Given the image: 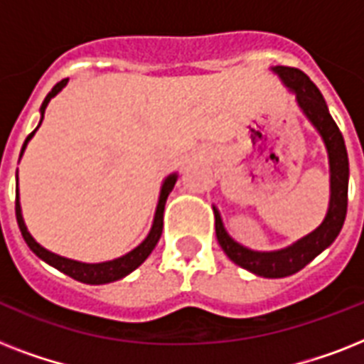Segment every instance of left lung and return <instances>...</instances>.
<instances>
[{"instance_id": "obj_1", "label": "left lung", "mask_w": 364, "mask_h": 364, "mask_svg": "<svg viewBox=\"0 0 364 364\" xmlns=\"http://www.w3.org/2000/svg\"><path fill=\"white\" fill-rule=\"evenodd\" d=\"M282 81L287 85L299 102L300 109L304 111L311 124L316 126L321 134L323 141L328 151V164H331V204L325 221L321 227L308 234L306 238L299 240L293 245L282 251L272 253H259L243 247L234 242L223 227L221 215L213 208L215 213V234L217 242L227 253V257L245 270L253 272L262 277H287L302 270L308 262L316 259L323 249H327L336 240L342 230L348 213V179H350V162H348V151H346L344 137L338 130L336 122L328 113L327 104L323 100L319 88L310 81V77L304 71L289 65H276L274 68Z\"/></svg>"}]
</instances>
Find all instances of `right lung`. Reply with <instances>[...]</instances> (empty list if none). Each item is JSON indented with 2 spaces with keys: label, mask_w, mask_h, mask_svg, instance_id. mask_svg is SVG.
Here are the masks:
<instances>
[{
  "label": "right lung",
  "mask_w": 364,
  "mask_h": 364,
  "mask_svg": "<svg viewBox=\"0 0 364 364\" xmlns=\"http://www.w3.org/2000/svg\"><path fill=\"white\" fill-rule=\"evenodd\" d=\"M65 82L68 79H62L60 82L54 85V88L50 92L47 94V98L43 102L41 105V122H43V117H45V109H47L48 102L50 98H54L56 94L65 87ZM39 122V124H41ZM37 130V128H36ZM36 130L31 132L30 136L26 137L24 145H22V151H20V156L24 153L26 145L28 141L31 139V136L36 134ZM176 179L177 176H170L168 179L164 181L162 185V191H160V198H159V205H156V213H154V221H153V228H151V232L145 240H143L139 245H137L134 251H130L128 255L121 257V259H115V260H107V262H100V264H85V262H77V260H71V259H64V257H60V255H54L50 251H47L45 247H41L36 240L31 238L30 232H28V228L24 225V219H22V211H20V202H18V188H16V205H14V211H16V223H18V228L20 232H22V238L26 240L28 243V247L33 251V253L43 259L47 264L54 266L56 270L64 272L65 276L73 277L77 282L81 283H88V285H102V283H111V282H117V279H121V277L128 276L130 272H134L137 266L141 264L143 260L147 259L151 251L154 249V245L159 243L160 236H162V225H164V205H166V198H168V194L171 193V188L176 185Z\"/></svg>",
  "instance_id": "obj_1"
}]
</instances>
